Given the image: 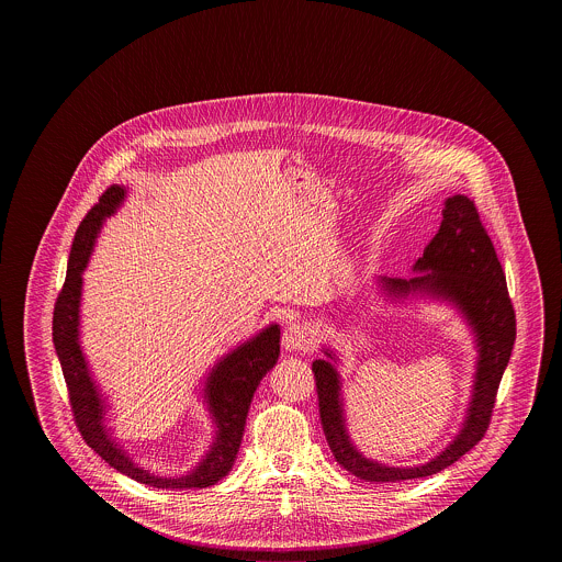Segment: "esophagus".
<instances>
[{
    "label": "esophagus",
    "mask_w": 562,
    "mask_h": 562,
    "mask_svg": "<svg viewBox=\"0 0 562 562\" xmlns=\"http://www.w3.org/2000/svg\"><path fill=\"white\" fill-rule=\"evenodd\" d=\"M284 348L312 349L316 344V330L307 322H293L284 330Z\"/></svg>",
    "instance_id": "esophagus-1"
}]
</instances>
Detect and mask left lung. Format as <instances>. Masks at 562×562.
Segmentation results:
<instances>
[{"mask_svg":"<svg viewBox=\"0 0 562 562\" xmlns=\"http://www.w3.org/2000/svg\"><path fill=\"white\" fill-rule=\"evenodd\" d=\"M415 269L422 271L415 278L383 280L385 289L398 294L408 293L411 289H424L447 296L461 307L479 335L481 348L474 398L465 426L447 451L419 468H385L364 459L351 447L341 415L337 373L328 362L316 360L312 371L316 379L326 442L339 465L364 482H402L431 476L474 449L491 424L497 390L516 341V314L509 299L506 273L482 225L474 200L468 195H453L447 200L440 229L429 240Z\"/></svg>","mask_w":562,"mask_h":562,"instance_id":"obj_1","label":"left lung"}]
</instances>
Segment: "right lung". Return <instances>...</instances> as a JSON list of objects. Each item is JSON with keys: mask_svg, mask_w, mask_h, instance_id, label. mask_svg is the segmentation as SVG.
I'll return each instance as SVG.
<instances>
[{"mask_svg": "<svg viewBox=\"0 0 562 562\" xmlns=\"http://www.w3.org/2000/svg\"><path fill=\"white\" fill-rule=\"evenodd\" d=\"M122 200L124 189L111 186L81 218L69 252L67 278L54 303L53 341L67 383L74 422L80 429L83 442L90 449L101 454L111 468L134 481L151 484L156 488H204L227 476L236 461L255 390L269 369H273L280 356V328L271 324L259 337L223 358L209 376L206 398L211 404L218 434L214 440L213 451L206 454V459L189 476L158 479L151 476L147 470L136 468L133 461L122 453V449H117V445L111 442L108 431L103 428V402L99 398V392L88 374L86 360L78 344L81 271L88 263L103 218L113 213Z\"/></svg>", "mask_w": 562, "mask_h": 562, "instance_id": "add662e5", "label": "right lung"}]
</instances>
